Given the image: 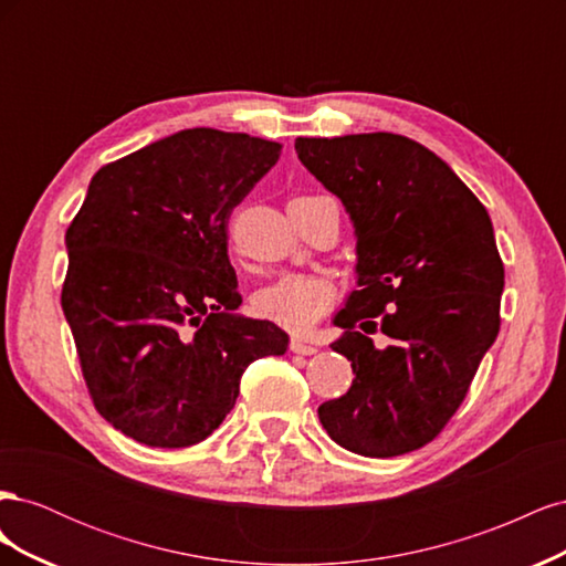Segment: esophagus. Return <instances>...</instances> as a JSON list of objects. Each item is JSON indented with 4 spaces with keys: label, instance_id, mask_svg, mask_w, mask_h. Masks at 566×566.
<instances>
[{
    "label": "esophagus",
    "instance_id": "34e87169",
    "mask_svg": "<svg viewBox=\"0 0 566 566\" xmlns=\"http://www.w3.org/2000/svg\"><path fill=\"white\" fill-rule=\"evenodd\" d=\"M290 349H293L295 354H302V356H312V354L318 352L314 345H306V342H302V339H297V337L290 339Z\"/></svg>",
    "mask_w": 566,
    "mask_h": 566
}]
</instances>
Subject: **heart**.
<instances>
[{
    "instance_id": "1",
    "label": "heart",
    "mask_w": 566,
    "mask_h": 566,
    "mask_svg": "<svg viewBox=\"0 0 566 566\" xmlns=\"http://www.w3.org/2000/svg\"><path fill=\"white\" fill-rule=\"evenodd\" d=\"M335 287L328 279L310 273H281L252 295L254 314L290 333H306L331 310Z\"/></svg>"
}]
</instances>
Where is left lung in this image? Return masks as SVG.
I'll use <instances>...</instances> for the list:
<instances>
[{
    "label": "left lung",
    "instance_id": "8db88e82",
    "mask_svg": "<svg viewBox=\"0 0 566 566\" xmlns=\"http://www.w3.org/2000/svg\"><path fill=\"white\" fill-rule=\"evenodd\" d=\"M302 165L356 227L358 287L335 318L345 397L318 406L335 443L391 458L430 443L465 401L501 331L503 260L491 217L453 169L401 134L300 139ZM375 332L389 336L380 348Z\"/></svg>",
    "mask_w": 566,
    "mask_h": 566
}]
</instances>
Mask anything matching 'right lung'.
<instances>
[{"label":"right lung","mask_w":566,"mask_h":566,"mask_svg":"<svg viewBox=\"0 0 566 566\" xmlns=\"http://www.w3.org/2000/svg\"><path fill=\"white\" fill-rule=\"evenodd\" d=\"M281 144L184 129L94 175L65 231L61 290L82 378L115 430L156 449L208 439L243 370L287 335L238 316L229 219Z\"/></svg>","instance_id":"right-lung-1"}]
</instances>
